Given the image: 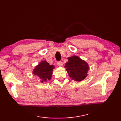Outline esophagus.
Masks as SVG:
<instances>
[{"label":"esophagus","instance_id":"34e87169","mask_svg":"<svg viewBox=\"0 0 121 121\" xmlns=\"http://www.w3.org/2000/svg\"><path fill=\"white\" fill-rule=\"evenodd\" d=\"M57 65L59 66H62L63 65V63L61 61H58L57 62Z\"/></svg>","mask_w":121,"mask_h":121}]
</instances>
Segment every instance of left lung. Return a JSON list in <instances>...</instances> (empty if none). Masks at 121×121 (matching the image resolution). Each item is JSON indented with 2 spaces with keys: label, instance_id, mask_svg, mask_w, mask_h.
<instances>
[{
  "label": "left lung",
  "instance_id": "1",
  "mask_svg": "<svg viewBox=\"0 0 121 121\" xmlns=\"http://www.w3.org/2000/svg\"><path fill=\"white\" fill-rule=\"evenodd\" d=\"M69 61L65 63V67L69 77L76 81H81L87 75L89 69L88 64L78 57L74 56L68 58Z\"/></svg>",
  "mask_w": 121,
  "mask_h": 121
}]
</instances>
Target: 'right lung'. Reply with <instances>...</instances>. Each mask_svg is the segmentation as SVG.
Masks as SVG:
<instances>
[{"label":"right lung","instance_id":"1","mask_svg":"<svg viewBox=\"0 0 121 121\" xmlns=\"http://www.w3.org/2000/svg\"><path fill=\"white\" fill-rule=\"evenodd\" d=\"M53 69V65H50L45 61H42L35 67L33 73L41 79L40 81L43 83L51 79Z\"/></svg>","mask_w":121,"mask_h":121}]
</instances>
